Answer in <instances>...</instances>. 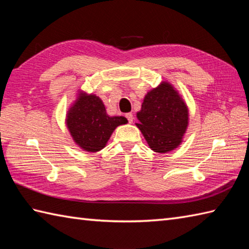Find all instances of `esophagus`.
I'll use <instances>...</instances> for the list:
<instances>
[{
	"instance_id": "34e87169",
	"label": "esophagus",
	"mask_w": 249,
	"mask_h": 249,
	"mask_svg": "<svg viewBox=\"0 0 249 249\" xmlns=\"http://www.w3.org/2000/svg\"><path fill=\"white\" fill-rule=\"evenodd\" d=\"M126 118H127L129 123H133V122H134V115H133V113H126Z\"/></svg>"
}]
</instances>
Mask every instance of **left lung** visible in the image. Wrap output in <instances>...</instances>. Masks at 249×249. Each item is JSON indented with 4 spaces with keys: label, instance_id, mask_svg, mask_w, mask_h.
Segmentation results:
<instances>
[{
    "label": "left lung",
    "instance_id": "1",
    "mask_svg": "<svg viewBox=\"0 0 249 249\" xmlns=\"http://www.w3.org/2000/svg\"><path fill=\"white\" fill-rule=\"evenodd\" d=\"M140 129L150 149L168 153L181 145L189 124V110L173 84L161 81L145 94L137 112Z\"/></svg>",
    "mask_w": 249,
    "mask_h": 249
}]
</instances>
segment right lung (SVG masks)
Listing matches in <instances>:
<instances>
[{"instance_id":"right-lung-1","label":"right lung","mask_w":249,"mask_h":249,"mask_svg":"<svg viewBox=\"0 0 249 249\" xmlns=\"http://www.w3.org/2000/svg\"><path fill=\"white\" fill-rule=\"evenodd\" d=\"M127 123L124 116L108 115L102 98L81 89L77 91L76 99L68 108L65 118L73 142L89 153L103 150L115 128Z\"/></svg>"}]
</instances>
